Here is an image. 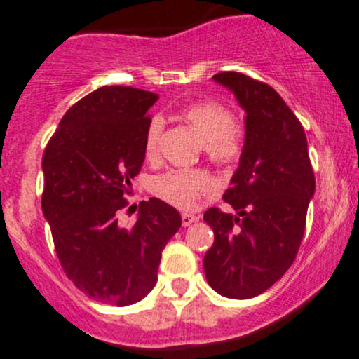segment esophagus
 Here are the masks:
<instances>
[{"mask_svg": "<svg viewBox=\"0 0 359 359\" xmlns=\"http://www.w3.org/2000/svg\"><path fill=\"white\" fill-rule=\"evenodd\" d=\"M200 215H194V213H182V226H191V224L198 222Z\"/></svg>", "mask_w": 359, "mask_h": 359, "instance_id": "obj_1", "label": "esophagus"}]
</instances>
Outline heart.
Masks as SVG:
<instances>
[{
    "label": "heart",
    "mask_w": 359,
    "mask_h": 359,
    "mask_svg": "<svg viewBox=\"0 0 359 359\" xmlns=\"http://www.w3.org/2000/svg\"><path fill=\"white\" fill-rule=\"evenodd\" d=\"M182 118L201 137V149L212 163L227 166L243 156L245 135L233 112L217 100H201L182 111ZM163 121L154 116L146 128L144 153L147 159L158 156ZM217 186L203 168H175L154 177L151 191L161 201L180 210H191L203 196H212Z\"/></svg>",
    "instance_id": "1"
}]
</instances>
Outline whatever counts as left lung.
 Segmentation results:
<instances>
[{"label": "left lung", "mask_w": 359, "mask_h": 359, "mask_svg": "<svg viewBox=\"0 0 359 359\" xmlns=\"http://www.w3.org/2000/svg\"><path fill=\"white\" fill-rule=\"evenodd\" d=\"M213 79L236 95L247 118L243 156L224 193L236 215L205 212L215 240L203 267L220 295L252 299L281 280L295 260L316 182L302 125L276 90L236 71Z\"/></svg>", "instance_id": "8db88e82"}]
</instances>
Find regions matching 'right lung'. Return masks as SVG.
I'll return each instance as SVG.
<instances>
[{"instance_id":"right-lung-1","label":"right lung","mask_w":359,"mask_h":359,"mask_svg":"<svg viewBox=\"0 0 359 359\" xmlns=\"http://www.w3.org/2000/svg\"><path fill=\"white\" fill-rule=\"evenodd\" d=\"M158 95L102 86L60 119L43 154L41 208L64 273L99 302L130 306L158 281L161 252L179 231L180 213L151 198L132 227L118 224L144 158L149 107Z\"/></svg>"}]
</instances>
